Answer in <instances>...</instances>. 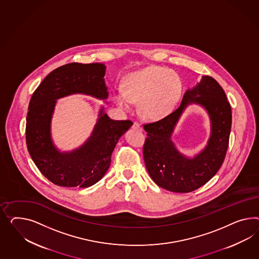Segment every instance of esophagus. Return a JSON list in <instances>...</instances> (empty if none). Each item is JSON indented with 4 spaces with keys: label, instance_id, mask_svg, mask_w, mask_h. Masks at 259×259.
Returning a JSON list of instances; mask_svg holds the SVG:
<instances>
[{
    "label": "esophagus",
    "instance_id": "34e87169",
    "mask_svg": "<svg viewBox=\"0 0 259 259\" xmlns=\"http://www.w3.org/2000/svg\"><path fill=\"white\" fill-rule=\"evenodd\" d=\"M133 129H135V130H138V131H141V127H140V124L138 122V121H135L134 122L133 126Z\"/></svg>",
    "mask_w": 259,
    "mask_h": 259
}]
</instances>
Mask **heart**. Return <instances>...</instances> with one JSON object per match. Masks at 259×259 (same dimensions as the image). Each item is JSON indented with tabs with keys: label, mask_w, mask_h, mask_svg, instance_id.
<instances>
[{
	"label": "heart",
	"mask_w": 259,
	"mask_h": 259,
	"mask_svg": "<svg viewBox=\"0 0 259 259\" xmlns=\"http://www.w3.org/2000/svg\"><path fill=\"white\" fill-rule=\"evenodd\" d=\"M180 76L164 67L151 66L126 77L124 91L115 92V102L124 110L140 104L145 119L157 120L168 116L182 96Z\"/></svg>",
	"instance_id": "obj_1"
}]
</instances>
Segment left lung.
I'll return each mask as SVG.
<instances>
[{"mask_svg":"<svg viewBox=\"0 0 259 259\" xmlns=\"http://www.w3.org/2000/svg\"><path fill=\"white\" fill-rule=\"evenodd\" d=\"M191 102L203 105L211 119L208 146L194 159L180 154L170 140L177 120ZM232 111L223 88L210 76H203L193 90L187 91L180 106L165 118L143 124L147 138L143 157L148 172L157 186L172 192L188 193L201 188L216 175L224 163L229 144Z\"/></svg>","mask_w":259,"mask_h":259,"instance_id":"1","label":"left lung"}]
</instances>
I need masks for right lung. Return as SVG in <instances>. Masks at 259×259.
I'll use <instances>...</instances> for the list:
<instances>
[{"mask_svg": "<svg viewBox=\"0 0 259 259\" xmlns=\"http://www.w3.org/2000/svg\"><path fill=\"white\" fill-rule=\"evenodd\" d=\"M104 64H66L53 70L34 91L26 118V144L39 171L56 186L88 188L103 178L111 163L119 138L133 121L114 120L103 112L91 138L71 153H60L50 136L51 117L56 99L84 93L106 99Z\"/></svg>", "mask_w": 259, "mask_h": 259, "instance_id": "add662e5", "label": "right lung"}]
</instances>
